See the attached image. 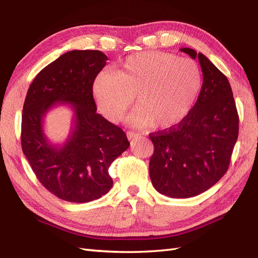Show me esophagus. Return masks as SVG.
Listing matches in <instances>:
<instances>
[{
  "mask_svg": "<svg viewBox=\"0 0 258 258\" xmlns=\"http://www.w3.org/2000/svg\"><path fill=\"white\" fill-rule=\"evenodd\" d=\"M127 137L129 140H134V139H138L139 135L136 134V132H132V131H128L127 132Z\"/></svg>",
  "mask_w": 258,
  "mask_h": 258,
  "instance_id": "esophagus-1",
  "label": "esophagus"
}]
</instances>
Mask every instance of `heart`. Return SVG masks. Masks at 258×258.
Masks as SVG:
<instances>
[{
  "label": "heart",
  "mask_w": 258,
  "mask_h": 258,
  "mask_svg": "<svg viewBox=\"0 0 258 258\" xmlns=\"http://www.w3.org/2000/svg\"><path fill=\"white\" fill-rule=\"evenodd\" d=\"M202 84L198 63L175 54L148 50L127 57L114 73H100L92 91L102 114L119 120L135 100L128 122L136 127L169 129L189 114Z\"/></svg>",
  "instance_id": "1"
}]
</instances>
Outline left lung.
<instances>
[{"mask_svg": "<svg viewBox=\"0 0 258 258\" xmlns=\"http://www.w3.org/2000/svg\"><path fill=\"white\" fill-rule=\"evenodd\" d=\"M198 59L204 83L196 104L176 126L150 135L154 154L150 175L155 189L171 198L195 197L227 172L239 134V116L230 84L205 54Z\"/></svg>", "mask_w": 258, "mask_h": 258, "instance_id": "8db88e82", "label": "left lung"}]
</instances>
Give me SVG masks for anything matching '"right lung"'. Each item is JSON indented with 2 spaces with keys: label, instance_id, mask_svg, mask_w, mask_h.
Here are the masks:
<instances>
[{
  "label": "right lung",
  "instance_id": "obj_1",
  "mask_svg": "<svg viewBox=\"0 0 258 258\" xmlns=\"http://www.w3.org/2000/svg\"><path fill=\"white\" fill-rule=\"evenodd\" d=\"M100 50H72L36 75L22 108V152L46 189L58 198L84 204L112 188L111 163L129 147L127 136L97 113L92 85L106 64ZM68 104L75 117L63 146L43 134V117L53 106Z\"/></svg>",
  "mask_w": 258,
  "mask_h": 258
}]
</instances>
